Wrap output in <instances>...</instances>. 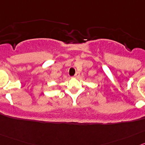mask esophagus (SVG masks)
Instances as JSON below:
<instances>
[{
	"label": "esophagus",
	"mask_w": 145,
	"mask_h": 145,
	"mask_svg": "<svg viewBox=\"0 0 145 145\" xmlns=\"http://www.w3.org/2000/svg\"><path fill=\"white\" fill-rule=\"evenodd\" d=\"M79 72H76L75 74V75H74V77H76V78H77V77H79Z\"/></svg>",
	"instance_id": "obj_1"
}]
</instances>
